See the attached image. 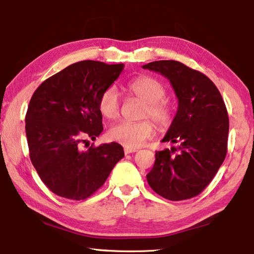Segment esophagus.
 Instances as JSON below:
<instances>
[{"instance_id":"1","label":"esophagus","mask_w":254,"mask_h":254,"mask_svg":"<svg viewBox=\"0 0 254 254\" xmlns=\"http://www.w3.org/2000/svg\"><path fill=\"white\" fill-rule=\"evenodd\" d=\"M137 152L136 148H130V147H124V154L127 155V154H131V153H135Z\"/></svg>"}]
</instances>
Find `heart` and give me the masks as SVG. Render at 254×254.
I'll use <instances>...</instances> for the list:
<instances>
[{
  "label": "heart",
  "mask_w": 254,
  "mask_h": 254,
  "mask_svg": "<svg viewBox=\"0 0 254 254\" xmlns=\"http://www.w3.org/2000/svg\"><path fill=\"white\" fill-rule=\"evenodd\" d=\"M127 89L137 98L145 101L146 106L142 111V118H152L159 127L167 128L174 121L175 112L172 107L164 100L166 88L158 79L150 76H139L127 84ZM120 97L115 87L107 88L101 94L98 101V109L106 119H117L120 116ZM154 126L152 121L139 122L121 121L115 124L108 133L113 142L126 147H138L153 135Z\"/></svg>",
  "instance_id": "b5f03b06"
}]
</instances>
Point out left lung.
<instances>
[{
    "label": "left lung",
    "instance_id": "1",
    "mask_svg": "<svg viewBox=\"0 0 254 254\" xmlns=\"http://www.w3.org/2000/svg\"><path fill=\"white\" fill-rule=\"evenodd\" d=\"M142 67L168 78L178 98L176 117L161 141L178 146L156 152L148 185L170 201L196 196L227 154L229 120L222 95L206 75L181 62L161 60Z\"/></svg>",
    "mask_w": 254,
    "mask_h": 254
}]
</instances>
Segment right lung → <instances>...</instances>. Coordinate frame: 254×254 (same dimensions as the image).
<instances>
[{"label":"right lung","mask_w":254,"mask_h":254,"mask_svg":"<svg viewBox=\"0 0 254 254\" xmlns=\"http://www.w3.org/2000/svg\"><path fill=\"white\" fill-rule=\"evenodd\" d=\"M123 67V63H74L32 95L25 119L30 160L57 195L76 201L89 197L124 157L123 147L115 142L82 149L83 143L95 141L104 130L98 101Z\"/></svg>","instance_id":"obj_1"}]
</instances>
